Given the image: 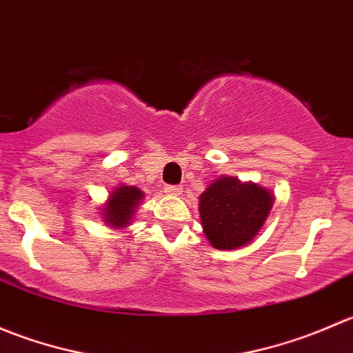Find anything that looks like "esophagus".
<instances>
[{
    "label": "esophagus",
    "mask_w": 353,
    "mask_h": 353,
    "mask_svg": "<svg viewBox=\"0 0 353 353\" xmlns=\"http://www.w3.org/2000/svg\"><path fill=\"white\" fill-rule=\"evenodd\" d=\"M163 191H165L167 194H174V196H179V194L183 193V188L177 186V184H167V186L163 188Z\"/></svg>",
    "instance_id": "esophagus-1"
}]
</instances>
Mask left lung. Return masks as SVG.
Listing matches in <instances>:
<instances>
[{"label": "left lung", "instance_id": "obj_1", "mask_svg": "<svg viewBox=\"0 0 353 353\" xmlns=\"http://www.w3.org/2000/svg\"><path fill=\"white\" fill-rule=\"evenodd\" d=\"M272 203V194L258 184L216 179L199 196L203 230L216 249L241 248L259 232Z\"/></svg>", "mask_w": 353, "mask_h": 353}]
</instances>
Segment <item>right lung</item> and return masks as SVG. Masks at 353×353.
I'll use <instances>...</instances> for the list:
<instances>
[{"label":"right lung","instance_id":"add662e5","mask_svg":"<svg viewBox=\"0 0 353 353\" xmlns=\"http://www.w3.org/2000/svg\"><path fill=\"white\" fill-rule=\"evenodd\" d=\"M141 191L133 186H121L110 194L108 206L104 208L105 222L112 227H126L133 219V213L140 199Z\"/></svg>","mask_w":353,"mask_h":353}]
</instances>
